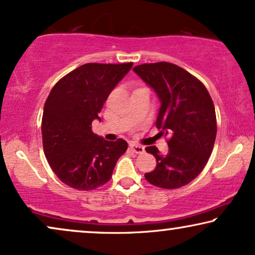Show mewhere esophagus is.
Returning a JSON list of instances; mask_svg holds the SVG:
<instances>
[{
	"mask_svg": "<svg viewBox=\"0 0 255 255\" xmlns=\"http://www.w3.org/2000/svg\"><path fill=\"white\" fill-rule=\"evenodd\" d=\"M130 147H131V150L134 152V153H144L145 152V147L144 146H141V145H139V144H135V143H131L130 144Z\"/></svg>",
	"mask_w": 255,
	"mask_h": 255,
	"instance_id": "1",
	"label": "esophagus"
}]
</instances>
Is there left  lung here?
I'll list each match as a JSON object with an SVG mask.
<instances>
[{
  "label": "left lung",
  "instance_id": "left-lung-1",
  "mask_svg": "<svg viewBox=\"0 0 255 255\" xmlns=\"http://www.w3.org/2000/svg\"><path fill=\"white\" fill-rule=\"evenodd\" d=\"M133 71L156 92L160 102L156 127L170 137L166 154L156 146L145 148L157 160L145 178L161 188L184 186L204 170L212 153L217 135L212 98L200 81L172 63L141 64Z\"/></svg>",
  "mask_w": 255,
  "mask_h": 255
}]
</instances>
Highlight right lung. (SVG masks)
Returning <instances> with one entry per match:
<instances>
[{"instance_id":"obj_1","label":"right lung","mask_w":255,"mask_h":255,"mask_svg":"<svg viewBox=\"0 0 255 255\" xmlns=\"http://www.w3.org/2000/svg\"><path fill=\"white\" fill-rule=\"evenodd\" d=\"M133 63H88L69 72L51 89L42 117L43 148L48 163L68 186L90 191L110 180L127 151L124 139L105 140L91 123Z\"/></svg>"}]
</instances>
